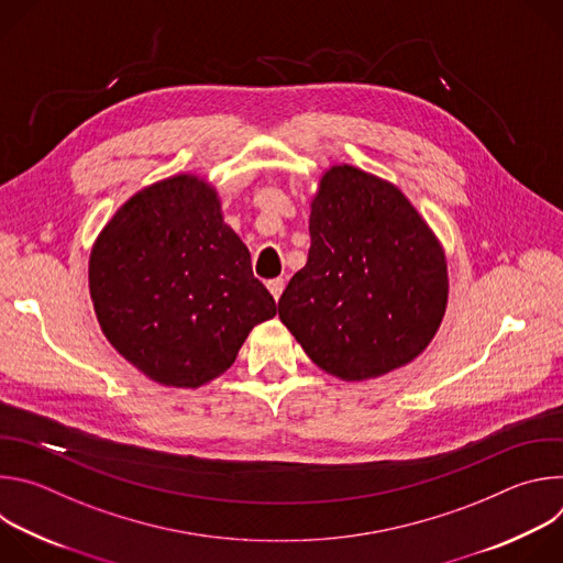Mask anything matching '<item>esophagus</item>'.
<instances>
[{
    "instance_id": "34e87169",
    "label": "esophagus",
    "mask_w": 563,
    "mask_h": 563,
    "mask_svg": "<svg viewBox=\"0 0 563 563\" xmlns=\"http://www.w3.org/2000/svg\"><path fill=\"white\" fill-rule=\"evenodd\" d=\"M267 289L272 291V296L278 300L283 289H285V280L283 278H274V280H267Z\"/></svg>"
}]
</instances>
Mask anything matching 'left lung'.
<instances>
[{
  "label": "left lung",
  "mask_w": 563,
  "mask_h": 563,
  "mask_svg": "<svg viewBox=\"0 0 563 563\" xmlns=\"http://www.w3.org/2000/svg\"><path fill=\"white\" fill-rule=\"evenodd\" d=\"M309 256L278 300L305 354L341 380L378 378L432 343L448 307L441 240L396 185L352 165L318 180Z\"/></svg>",
  "instance_id": "obj_1"
}]
</instances>
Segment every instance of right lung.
I'll return each instance as SVG.
<instances>
[{
    "label": "right lung",
    "mask_w": 563,
    "mask_h": 563,
    "mask_svg": "<svg viewBox=\"0 0 563 563\" xmlns=\"http://www.w3.org/2000/svg\"><path fill=\"white\" fill-rule=\"evenodd\" d=\"M89 289L113 350L165 387L224 374L278 311L218 189L196 174L157 180L111 216L91 250Z\"/></svg>",
    "instance_id": "1"
}]
</instances>
